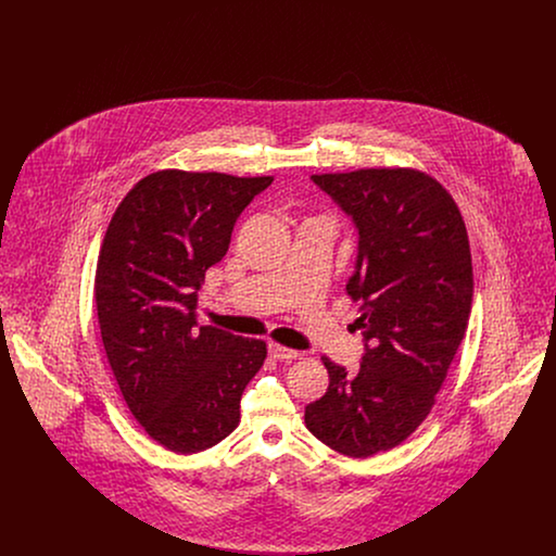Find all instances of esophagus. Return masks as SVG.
<instances>
[{
  "label": "esophagus",
  "mask_w": 556,
  "mask_h": 556,
  "mask_svg": "<svg viewBox=\"0 0 556 556\" xmlns=\"http://www.w3.org/2000/svg\"><path fill=\"white\" fill-rule=\"evenodd\" d=\"M268 354H270L273 358H277V361H293V358H298V356H300V352H298V350H291V348L275 344V342H270V344H268Z\"/></svg>",
  "instance_id": "esophagus-1"
}]
</instances>
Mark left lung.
I'll return each instance as SVG.
<instances>
[{
  "label": "left lung",
  "instance_id": "8db88e82",
  "mask_svg": "<svg viewBox=\"0 0 556 556\" xmlns=\"http://www.w3.org/2000/svg\"><path fill=\"white\" fill-rule=\"evenodd\" d=\"M356 223L358 261L345 290L367 352L348 372L323 356L325 396L306 406L308 431L340 454L396 448L431 413L473 302L467 227L446 187L406 166L313 175Z\"/></svg>",
  "mask_w": 556,
  "mask_h": 556
}]
</instances>
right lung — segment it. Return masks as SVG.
Returning a JSON list of instances; mask_svg holds the SVG:
<instances>
[{
	"label": "right lung",
	"instance_id": "right-lung-1",
	"mask_svg": "<svg viewBox=\"0 0 556 556\" xmlns=\"http://www.w3.org/2000/svg\"><path fill=\"white\" fill-rule=\"evenodd\" d=\"M270 181L164 168L137 181L108 225L93 290L108 363L132 417L170 452L225 440L265 363L263 340L198 329L195 302L239 214Z\"/></svg>",
	"mask_w": 556,
	"mask_h": 556
}]
</instances>
